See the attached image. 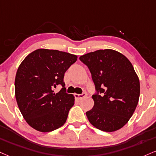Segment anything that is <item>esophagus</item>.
Masks as SVG:
<instances>
[{
	"mask_svg": "<svg viewBox=\"0 0 156 156\" xmlns=\"http://www.w3.org/2000/svg\"><path fill=\"white\" fill-rule=\"evenodd\" d=\"M86 95H87V94H86L85 93H84L82 94H74L75 98H76L77 100H81L83 98L85 97Z\"/></svg>",
	"mask_w": 156,
	"mask_h": 156,
	"instance_id": "obj_1",
	"label": "esophagus"
}]
</instances>
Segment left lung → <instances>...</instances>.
Here are the masks:
<instances>
[{"label": "left lung", "mask_w": 156, "mask_h": 156, "mask_svg": "<svg viewBox=\"0 0 156 156\" xmlns=\"http://www.w3.org/2000/svg\"><path fill=\"white\" fill-rule=\"evenodd\" d=\"M95 84L94 106L86 112L89 122L104 132L119 129L131 118L140 98V81L127 58L111 49L80 57Z\"/></svg>", "instance_id": "left-lung-1"}]
</instances>
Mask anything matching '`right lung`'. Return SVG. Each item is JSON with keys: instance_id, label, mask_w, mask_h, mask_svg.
Returning <instances> with one entry per match:
<instances>
[{"instance_id": "1", "label": "right lung", "mask_w": 156, "mask_h": 156, "mask_svg": "<svg viewBox=\"0 0 156 156\" xmlns=\"http://www.w3.org/2000/svg\"><path fill=\"white\" fill-rule=\"evenodd\" d=\"M76 60V55L66 52L38 49L20 64L15 78V95L23 117L34 129L51 132L66 122L74 97L66 93L63 77ZM58 85L62 88L55 94Z\"/></svg>"}]
</instances>
